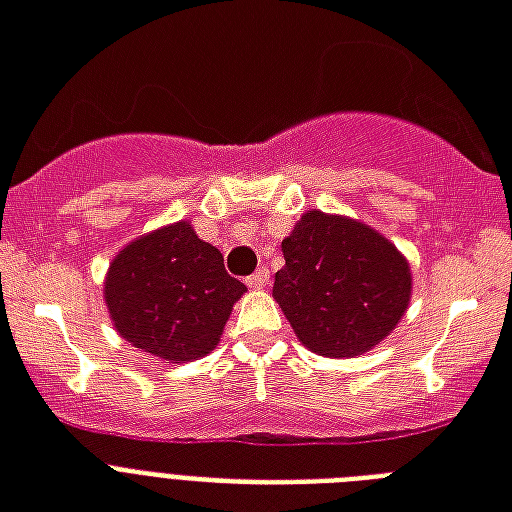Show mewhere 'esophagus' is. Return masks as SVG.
Here are the masks:
<instances>
[{
    "mask_svg": "<svg viewBox=\"0 0 512 512\" xmlns=\"http://www.w3.org/2000/svg\"><path fill=\"white\" fill-rule=\"evenodd\" d=\"M245 283L251 285V288H264V285H269V269L267 267L256 269V272H253V275L248 277Z\"/></svg>",
    "mask_w": 512,
    "mask_h": 512,
    "instance_id": "1",
    "label": "esophagus"
}]
</instances>
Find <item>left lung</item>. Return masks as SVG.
Wrapping results in <instances>:
<instances>
[{"mask_svg": "<svg viewBox=\"0 0 512 512\" xmlns=\"http://www.w3.org/2000/svg\"><path fill=\"white\" fill-rule=\"evenodd\" d=\"M272 296L299 342L326 358L363 355L398 326L411 272L379 232L310 211L283 240Z\"/></svg>", "mask_w": 512, "mask_h": 512, "instance_id": "left-lung-1", "label": "left lung"}]
</instances>
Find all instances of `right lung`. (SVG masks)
I'll list each match as a JSON object with an SVG mask.
<instances>
[{"instance_id": "right-lung-1", "label": "right lung", "mask_w": 512, "mask_h": 512, "mask_svg": "<svg viewBox=\"0 0 512 512\" xmlns=\"http://www.w3.org/2000/svg\"><path fill=\"white\" fill-rule=\"evenodd\" d=\"M245 285L224 269V256L178 221L117 253L106 275L114 328L154 358L184 363L219 344Z\"/></svg>"}]
</instances>
